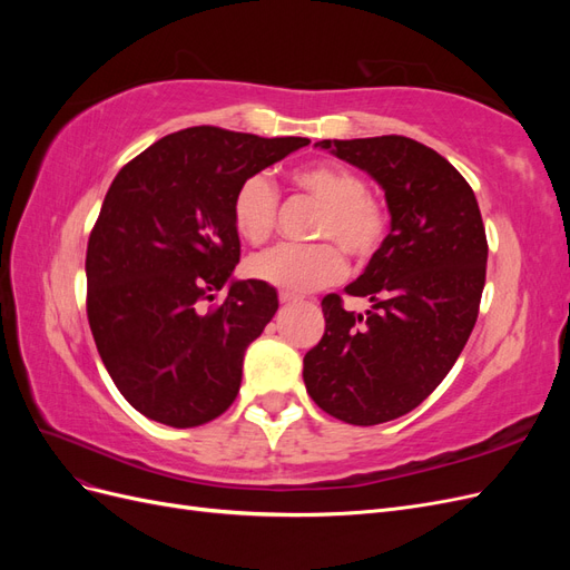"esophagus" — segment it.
I'll use <instances>...</instances> for the list:
<instances>
[{
  "label": "esophagus",
  "mask_w": 570,
  "mask_h": 570,
  "mask_svg": "<svg viewBox=\"0 0 570 570\" xmlns=\"http://www.w3.org/2000/svg\"><path fill=\"white\" fill-rule=\"evenodd\" d=\"M297 297L289 295V292H281V304H295Z\"/></svg>",
  "instance_id": "1"
}]
</instances>
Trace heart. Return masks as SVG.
<instances>
[{
  "mask_svg": "<svg viewBox=\"0 0 570 570\" xmlns=\"http://www.w3.org/2000/svg\"><path fill=\"white\" fill-rule=\"evenodd\" d=\"M292 185L323 206L314 239L321 245H281L249 258L247 271L254 281L278 287L289 295H304L342 281L350 252L356 262L368 258L383 245L387 218L383 206L366 195V183L340 164H312L292 174ZM233 226L249 245H264L275 228L278 193L266 176H249L233 195Z\"/></svg>",
  "mask_w": 570,
  "mask_h": 570,
  "instance_id": "b5f03b06",
  "label": "heart"
}]
</instances>
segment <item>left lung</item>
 <instances>
[{
    "mask_svg": "<svg viewBox=\"0 0 570 570\" xmlns=\"http://www.w3.org/2000/svg\"><path fill=\"white\" fill-rule=\"evenodd\" d=\"M383 187L390 233L364 273L321 306L325 333L304 356L312 400L352 425L404 416L452 371L469 342L485 287L488 239L471 185L435 149L411 137L321 140Z\"/></svg>",
    "mask_w": 570,
    "mask_h": 570,
    "instance_id": "obj_1",
    "label": "left lung"
}]
</instances>
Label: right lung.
<instances>
[{"instance_id":"1","label":"right lung","mask_w":570,"mask_h":570,"mask_svg":"<svg viewBox=\"0 0 570 570\" xmlns=\"http://www.w3.org/2000/svg\"><path fill=\"white\" fill-rule=\"evenodd\" d=\"M306 145L199 126L161 137L114 178L85 258L88 318L114 385L142 416L195 428L235 402L278 292L233 278V195ZM223 286L227 302L204 315L198 304Z\"/></svg>"}]
</instances>
